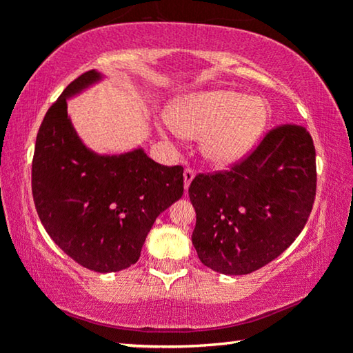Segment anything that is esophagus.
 I'll return each mask as SVG.
<instances>
[{"mask_svg":"<svg viewBox=\"0 0 353 353\" xmlns=\"http://www.w3.org/2000/svg\"><path fill=\"white\" fill-rule=\"evenodd\" d=\"M193 179H194V171L193 170L187 168L183 171V188H185V191L188 190L190 183H191V181H193Z\"/></svg>","mask_w":353,"mask_h":353,"instance_id":"obj_1","label":"esophagus"}]
</instances>
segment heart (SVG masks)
Masks as SVG:
<instances>
[{"mask_svg": "<svg viewBox=\"0 0 353 353\" xmlns=\"http://www.w3.org/2000/svg\"><path fill=\"white\" fill-rule=\"evenodd\" d=\"M270 119L261 98L234 90H207L183 94L171 105V123L163 134L176 132L190 139L201 137L202 155L214 165L227 166L241 160L260 140Z\"/></svg>", "mask_w": 353, "mask_h": 353, "instance_id": "b5f03b06", "label": "heart"}]
</instances>
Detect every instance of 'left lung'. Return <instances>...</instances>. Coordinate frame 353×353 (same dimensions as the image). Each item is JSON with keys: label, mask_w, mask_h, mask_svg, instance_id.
Returning a JSON list of instances; mask_svg holds the SVG:
<instances>
[{"label": "left lung", "mask_w": 353, "mask_h": 353, "mask_svg": "<svg viewBox=\"0 0 353 353\" xmlns=\"http://www.w3.org/2000/svg\"><path fill=\"white\" fill-rule=\"evenodd\" d=\"M196 210L191 241L199 260L225 276L260 270L305 227L316 196V151L307 129H272L241 163L198 174L188 188Z\"/></svg>", "instance_id": "8db88e82"}]
</instances>
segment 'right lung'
<instances>
[{
    "label": "right lung",
    "instance_id": "add662e5",
    "mask_svg": "<svg viewBox=\"0 0 353 353\" xmlns=\"http://www.w3.org/2000/svg\"><path fill=\"white\" fill-rule=\"evenodd\" d=\"M104 79L87 71L65 88L41 121L32 160V196L48 235L94 272L126 270L154 221L183 194L182 166H163L143 148L123 154L88 149L67 101Z\"/></svg>",
    "mask_w": 353,
    "mask_h": 353
}]
</instances>
